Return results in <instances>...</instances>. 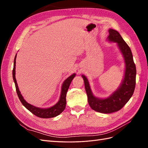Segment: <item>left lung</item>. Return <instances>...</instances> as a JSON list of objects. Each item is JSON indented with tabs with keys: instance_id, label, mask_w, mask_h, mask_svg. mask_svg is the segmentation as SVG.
Masks as SVG:
<instances>
[{
	"instance_id": "8db88e82",
	"label": "left lung",
	"mask_w": 148,
	"mask_h": 148,
	"mask_svg": "<svg viewBox=\"0 0 148 148\" xmlns=\"http://www.w3.org/2000/svg\"><path fill=\"white\" fill-rule=\"evenodd\" d=\"M107 41L116 42L123 57L125 70L123 79L119 87L106 98H99L94 96L88 79L86 76L82 75L84 83L88 101L91 108L98 112L110 114L120 110L132 97L136 84V66L133 61L130 48L125 42L118 31L109 29Z\"/></svg>"
}]
</instances>
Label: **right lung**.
<instances>
[{"instance_id":"obj_1","label":"right lung","mask_w":148,"mask_h":148,"mask_svg":"<svg viewBox=\"0 0 148 148\" xmlns=\"http://www.w3.org/2000/svg\"><path fill=\"white\" fill-rule=\"evenodd\" d=\"M16 58V54L14 59V64H13V69L12 75H13V81H14V83L15 84L16 93L18 95V96L19 99L22 103V104H23L29 111H30L31 113L40 118H43V119L52 118V117H55L56 116L60 114L65 109L66 92L70 86V84L71 81H72L73 79L74 78V77H75L76 74L73 73L71 75H70L69 77L67 78L64 82L63 84L62 85L61 94H60L59 100L55 105H53L51 107H49V108H39V107H36L29 104V103H28L24 99L23 96L21 95V92L19 90V88H18V86L16 80L15 78Z\"/></svg>"}]
</instances>
